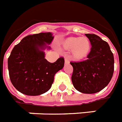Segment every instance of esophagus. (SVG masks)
Here are the masks:
<instances>
[{"instance_id":"1","label":"esophagus","mask_w":122,"mask_h":122,"mask_svg":"<svg viewBox=\"0 0 122 122\" xmlns=\"http://www.w3.org/2000/svg\"><path fill=\"white\" fill-rule=\"evenodd\" d=\"M65 63L66 64L69 63V59L68 58H65Z\"/></svg>"}]
</instances>
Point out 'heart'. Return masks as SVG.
Returning a JSON list of instances; mask_svg holds the SVG:
<instances>
[{"instance_id":"1","label":"heart","mask_w":122,"mask_h":122,"mask_svg":"<svg viewBox=\"0 0 122 122\" xmlns=\"http://www.w3.org/2000/svg\"><path fill=\"white\" fill-rule=\"evenodd\" d=\"M65 50H72V56L75 59H82L87 56L91 49L90 40L86 37H70L63 43Z\"/></svg>"}]
</instances>
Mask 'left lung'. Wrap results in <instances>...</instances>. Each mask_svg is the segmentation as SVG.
Returning <instances> with one entry per match:
<instances>
[{
    "mask_svg": "<svg viewBox=\"0 0 122 122\" xmlns=\"http://www.w3.org/2000/svg\"><path fill=\"white\" fill-rule=\"evenodd\" d=\"M91 43L87 59L71 62L73 67L72 82L74 88L83 93H95L103 90L112 79L114 56L107 42L94 34H86Z\"/></svg>",
    "mask_w": 122,
    "mask_h": 122,
    "instance_id": "obj_1",
    "label": "left lung"
}]
</instances>
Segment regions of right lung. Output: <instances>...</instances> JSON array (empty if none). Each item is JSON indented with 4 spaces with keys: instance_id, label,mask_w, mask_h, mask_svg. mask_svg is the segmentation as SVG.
<instances>
[{
    "instance_id": "add662e5",
    "label": "right lung",
    "mask_w": 122,
    "mask_h": 122,
    "mask_svg": "<svg viewBox=\"0 0 122 122\" xmlns=\"http://www.w3.org/2000/svg\"><path fill=\"white\" fill-rule=\"evenodd\" d=\"M53 38L50 32L29 35L13 48L8 59L10 78L21 93L36 96L47 92L55 74L63 68V57L53 63L45 59L44 50H50Z\"/></svg>"
}]
</instances>
